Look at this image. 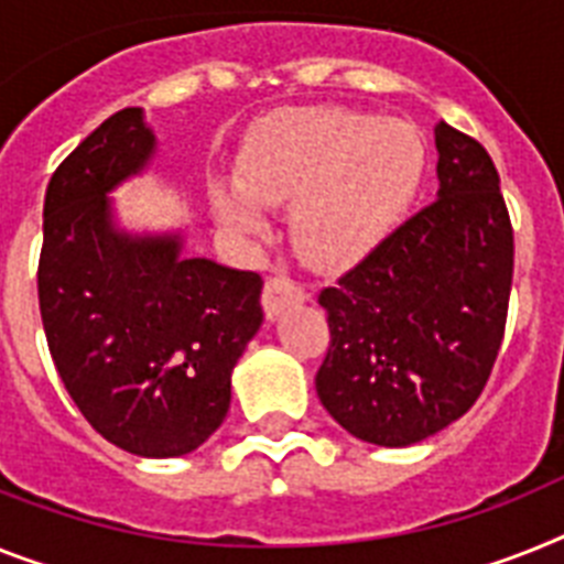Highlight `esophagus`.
<instances>
[{
  "label": "esophagus",
  "instance_id": "esophagus-1",
  "mask_svg": "<svg viewBox=\"0 0 564 564\" xmlns=\"http://www.w3.org/2000/svg\"><path fill=\"white\" fill-rule=\"evenodd\" d=\"M304 286L292 281V278H286V274H272L267 286H263V310H267V318H278L283 310L304 304Z\"/></svg>",
  "mask_w": 564,
  "mask_h": 564
}]
</instances>
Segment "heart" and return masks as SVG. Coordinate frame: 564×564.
I'll return each mask as SVG.
<instances>
[{
    "instance_id": "heart-1",
    "label": "heart",
    "mask_w": 564,
    "mask_h": 564,
    "mask_svg": "<svg viewBox=\"0 0 564 564\" xmlns=\"http://www.w3.org/2000/svg\"><path fill=\"white\" fill-rule=\"evenodd\" d=\"M424 145L413 126L347 108H301L246 145L238 183H217L212 206L235 235L263 238V206H290L297 252L312 267H347L367 254L413 200Z\"/></svg>"
}]
</instances>
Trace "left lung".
<instances>
[{
  "label": "left lung",
  "instance_id": "obj_1",
  "mask_svg": "<svg viewBox=\"0 0 564 564\" xmlns=\"http://www.w3.org/2000/svg\"><path fill=\"white\" fill-rule=\"evenodd\" d=\"M435 200L318 295L333 335L318 399L378 447H410L462 419L508 321L513 229L499 172L447 122L435 126Z\"/></svg>",
  "mask_w": 564,
  "mask_h": 564
}]
</instances>
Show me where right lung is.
I'll return each mask as SVG.
<instances>
[{
	"label": "right lung",
	"mask_w": 564,
	"mask_h": 564,
	"mask_svg": "<svg viewBox=\"0 0 564 564\" xmlns=\"http://www.w3.org/2000/svg\"><path fill=\"white\" fill-rule=\"evenodd\" d=\"M143 108L111 113L45 192L40 312L85 421L145 458L197 451L229 413L231 370L263 324L258 272L186 258L183 235H131L108 194L145 172Z\"/></svg>",
	"instance_id": "1"
}]
</instances>
